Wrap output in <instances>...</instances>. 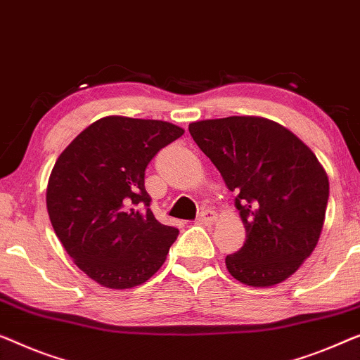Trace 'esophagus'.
Wrapping results in <instances>:
<instances>
[{
    "mask_svg": "<svg viewBox=\"0 0 360 360\" xmlns=\"http://www.w3.org/2000/svg\"><path fill=\"white\" fill-rule=\"evenodd\" d=\"M217 214L212 210H205L200 216L196 217V222L201 224V226H212L216 222Z\"/></svg>",
    "mask_w": 360,
    "mask_h": 360,
    "instance_id": "esophagus-1",
    "label": "esophagus"
}]
</instances>
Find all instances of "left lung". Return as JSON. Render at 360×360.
Listing matches in <instances>:
<instances>
[{
    "label": "left lung",
    "mask_w": 360,
    "mask_h": 360,
    "mask_svg": "<svg viewBox=\"0 0 360 360\" xmlns=\"http://www.w3.org/2000/svg\"><path fill=\"white\" fill-rule=\"evenodd\" d=\"M188 129L237 193L247 240L226 257L229 273L255 288L283 283L319 243L330 196L325 169L309 146L268 118L201 120Z\"/></svg>",
    "instance_id": "obj_1"
}]
</instances>
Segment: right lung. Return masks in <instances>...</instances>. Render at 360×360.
<instances>
[{
  "label": "right lung",
  "mask_w": 360,
  "mask_h": 360,
  "mask_svg": "<svg viewBox=\"0 0 360 360\" xmlns=\"http://www.w3.org/2000/svg\"><path fill=\"white\" fill-rule=\"evenodd\" d=\"M185 131L160 120L103 117L56 159L46 210L76 266L101 285L129 289L162 266L179 229L149 210L144 172Z\"/></svg>",
  "instance_id": "right-lung-1"
}]
</instances>
